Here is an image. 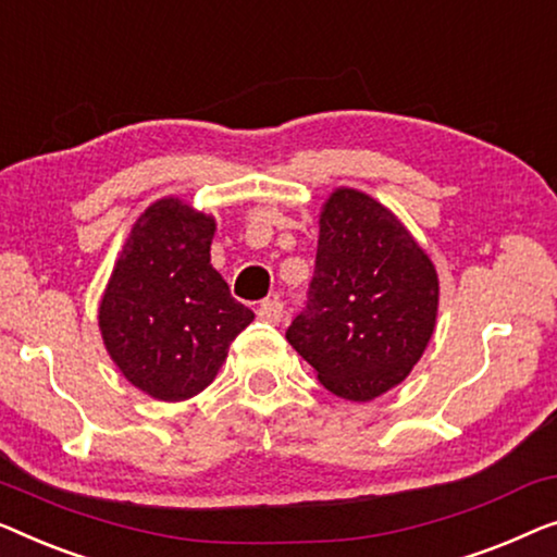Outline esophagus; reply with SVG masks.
Segmentation results:
<instances>
[{"mask_svg": "<svg viewBox=\"0 0 557 557\" xmlns=\"http://www.w3.org/2000/svg\"><path fill=\"white\" fill-rule=\"evenodd\" d=\"M282 312H285V305H282L277 297H268V300H262L260 308H257V315H260L264 323H280Z\"/></svg>", "mask_w": 557, "mask_h": 557, "instance_id": "1", "label": "esophagus"}]
</instances>
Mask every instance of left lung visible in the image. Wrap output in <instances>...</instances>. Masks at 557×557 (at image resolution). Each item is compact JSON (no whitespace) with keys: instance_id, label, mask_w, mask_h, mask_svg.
I'll return each mask as SVG.
<instances>
[{"instance_id":"1","label":"left lung","mask_w":557,"mask_h":557,"mask_svg":"<svg viewBox=\"0 0 557 557\" xmlns=\"http://www.w3.org/2000/svg\"><path fill=\"white\" fill-rule=\"evenodd\" d=\"M434 262L394 211L335 189L320 211L315 275L287 341L331 394L371 401L401 383L434 335Z\"/></svg>"}]
</instances>
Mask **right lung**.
<instances>
[{
    "mask_svg": "<svg viewBox=\"0 0 557 557\" xmlns=\"http://www.w3.org/2000/svg\"><path fill=\"white\" fill-rule=\"evenodd\" d=\"M214 216L176 197L136 219L98 308L108 356L133 386L184 401L214 381L232 341L255 320L211 268Z\"/></svg>",
    "mask_w": 557,
    "mask_h": 557,
    "instance_id": "obj_1",
    "label": "right lung"
}]
</instances>
